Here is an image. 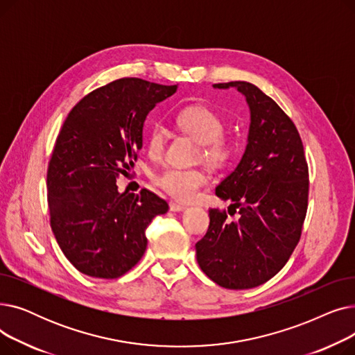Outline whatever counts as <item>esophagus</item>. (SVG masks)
I'll return each mask as SVG.
<instances>
[{
	"mask_svg": "<svg viewBox=\"0 0 355 355\" xmlns=\"http://www.w3.org/2000/svg\"><path fill=\"white\" fill-rule=\"evenodd\" d=\"M170 210H171V211H184V210H187V206H184V204H178V202L171 201V202H170Z\"/></svg>",
	"mask_w": 355,
	"mask_h": 355,
	"instance_id": "34e87169",
	"label": "esophagus"
}]
</instances>
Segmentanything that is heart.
<instances>
[{
	"label": "heart",
	"mask_w": 355,
	"mask_h": 355,
	"mask_svg": "<svg viewBox=\"0 0 355 355\" xmlns=\"http://www.w3.org/2000/svg\"><path fill=\"white\" fill-rule=\"evenodd\" d=\"M177 122L185 134H189L202 145V155L213 165H223L232 154V146L221 138L225 132V122L214 110L194 105L182 109ZM166 141V129L161 122L153 123L148 132L149 154L157 157L162 153ZM159 187L180 201H190L198 190L209 181L207 173L201 168L166 166L155 177Z\"/></svg>",
	"instance_id": "heart-1"
}]
</instances>
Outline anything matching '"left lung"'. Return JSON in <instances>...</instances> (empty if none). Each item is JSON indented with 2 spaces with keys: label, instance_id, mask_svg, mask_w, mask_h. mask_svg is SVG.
I'll return each mask as SVG.
<instances>
[{
  "label": "left lung",
  "instance_id": "8db88e82",
  "mask_svg": "<svg viewBox=\"0 0 355 355\" xmlns=\"http://www.w3.org/2000/svg\"><path fill=\"white\" fill-rule=\"evenodd\" d=\"M236 89L250 112L248 144L234 171L216 187L230 200L227 213L211 209L210 226L196 245L197 262L226 289H250L281 270L300 241L308 209V164L297 129L285 112L249 82L216 83Z\"/></svg>",
  "mask_w": 355,
  "mask_h": 355
}]
</instances>
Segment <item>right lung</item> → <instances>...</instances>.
<instances>
[{"label": "right lung", "instance_id": "right-lung-1", "mask_svg": "<svg viewBox=\"0 0 355 355\" xmlns=\"http://www.w3.org/2000/svg\"><path fill=\"white\" fill-rule=\"evenodd\" d=\"M123 78L89 93L67 115L47 170L53 234L79 272L115 279L145 253V229L168 204L157 194L119 193L142 148L144 122L157 103L177 92Z\"/></svg>", "mask_w": 355, "mask_h": 355}]
</instances>
